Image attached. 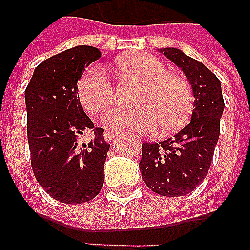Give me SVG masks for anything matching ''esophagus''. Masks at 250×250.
<instances>
[{
  "instance_id": "1",
  "label": "esophagus",
  "mask_w": 250,
  "mask_h": 250,
  "mask_svg": "<svg viewBox=\"0 0 250 250\" xmlns=\"http://www.w3.org/2000/svg\"><path fill=\"white\" fill-rule=\"evenodd\" d=\"M117 136V133L116 132H110V130H108V132L104 133V138L105 141H113L114 137Z\"/></svg>"
}]
</instances>
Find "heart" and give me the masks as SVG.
I'll use <instances>...</instances> for the list:
<instances>
[{
	"mask_svg": "<svg viewBox=\"0 0 250 250\" xmlns=\"http://www.w3.org/2000/svg\"><path fill=\"white\" fill-rule=\"evenodd\" d=\"M124 75L142 83L136 97V109L116 108L103 117L108 129H132L136 132H151L161 125L165 132H172L187 123L192 112V93L186 79L167 72L157 56L147 52H136L123 56L117 62ZM78 95L83 108L91 114L109 109L116 101V91L105 69L95 64L80 76Z\"/></svg>",
	"mask_w": 250,
	"mask_h": 250,
	"instance_id": "obj_1",
	"label": "heart"
}]
</instances>
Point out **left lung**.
<instances>
[{"label": "left lung", "mask_w": 250, "mask_h": 250, "mask_svg": "<svg viewBox=\"0 0 250 250\" xmlns=\"http://www.w3.org/2000/svg\"><path fill=\"white\" fill-rule=\"evenodd\" d=\"M159 52L186 75L194 109L188 125L174 137L142 144L140 171L151 191L176 198L194 191L207 175L220 134L224 99L220 80L202 62L174 47L159 48Z\"/></svg>", "instance_id": "left-lung-1"}]
</instances>
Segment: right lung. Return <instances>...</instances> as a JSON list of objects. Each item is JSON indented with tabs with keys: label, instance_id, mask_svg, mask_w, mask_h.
Returning <instances> with one entry per match:
<instances>
[{
	"label": "right lung",
	"instance_id": "add662e5",
	"mask_svg": "<svg viewBox=\"0 0 250 250\" xmlns=\"http://www.w3.org/2000/svg\"><path fill=\"white\" fill-rule=\"evenodd\" d=\"M99 48L76 46L43 61L25 91L27 141L34 175L61 203L80 204L99 195L110 145L83 110L78 80L100 59ZM92 130L85 144L80 137Z\"/></svg>",
	"mask_w": 250,
	"mask_h": 250
}]
</instances>
